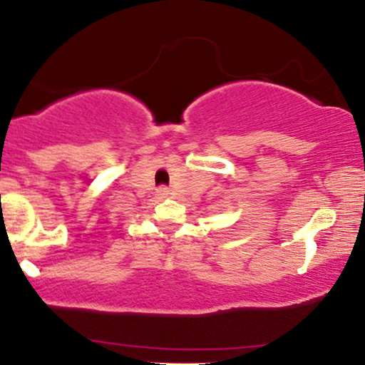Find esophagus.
I'll return each instance as SVG.
<instances>
[{"label":"esophagus","mask_w":365,"mask_h":365,"mask_svg":"<svg viewBox=\"0 0 365 365\" xmlns=\"http://www.w3.org/2000/svg\"><path fill=\"white\" fill-rule=\"evenodd\" d=\"M158 194L161 195V197H168V194H170L168 187H159V188H158Z\"/></svg>","instance_id":"obj_1"}]
</instances>
